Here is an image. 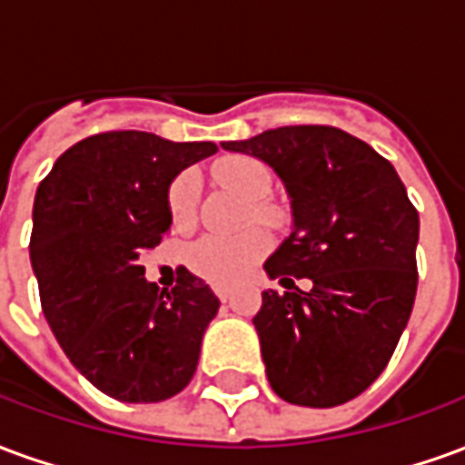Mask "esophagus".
<instances>
[{"mask_svg":"<svg viewBox=\"0 0 465 465\" xmlns=\"http://www.w3.org/2000/svg\"><path fill=\"white\" fill-rule=\"evenodd\" d=\"M213 293H216L222 302H229V299H232V286H226V283H216V286H213Z\"/></svg>","mask_w":465,"mask_h":465,"instance_id":"34e87169","label":"esophagus"}]
</instances>
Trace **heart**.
<instances>
[{
	"label": "heart",
	"mask_w": 465,
	"mask_h": 465,
	"mask_svg": "<svg viewBox=\"0 0 465 465\" xmlns=\"http://www.w3.org/2000/svg\"><path fill=\"white\" fill-rule=\"evenodd\" d=\"M213 179L236 192L242 199L252 203V216L259 222H273V212L262 203L272 192V172L269 166L246 153L223 156L213 163ZM196 196L199 186L192 172H182L166 192L169 216L173 226H189L196 213ZM269 249V239L262 232L242 233H206L189 249V266L193 273L212 283L242 282L252 272Z\"/></svg>",
	"instance_id": "heart-1"
}]
</instances>
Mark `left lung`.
I'll list each match as a JSON object with an SVG mask.
<instances>
[{
	"instance_id": "obj_1",
	"label": "left lung",
	"mask_w": 465,
	"mask_h": 465,
	"mask_svg": "<svg viewBox=\"0 0 465 465\" xmlns=\"http://www.w3.org/2000/svg\"><path fill=\"white\" fill-rule=\"evenodd\" d=\"M222 146L269 163L292 199V233L263 272L313 282L312 292L262 293L253 326L266 379L296 406L356 399L386 369L416 299L419 212L406 186L336 126H279Z\"/></svg>"
}]
</instances>
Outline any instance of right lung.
<instances>
[{"instance_id": "1", "label": "right lung", "mask_w": 465, "mask_h": 465, "mask_svg": "<svg viewBox=\"0 0 465 465\" xmlns=\"http://www.w3.org/2000/svg\"><path fill=\"white\" fill-rule=\"evenodd\" d=\"M216 152L149 132L94 134L36 189L29 259L42 312L76 371L112 399L166 401L196 371L219 299L186 269L172 292L159 289L139 259L172 226L173 176Z\"/></svg>"}]
</instances>
